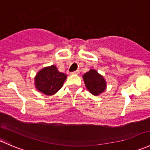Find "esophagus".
<instances>
[{"instance_id":"esophagus-1","label":"esophagus","mask_w":150,"mask_h":150,"mask_svg":"<svg viewBox=\"0 0 150 150\" xmlns=\"http://www.w3.org/2000/svg\"><path fill=\"white\" fill-rule=\"evenodd\" d=\"M71 75H78V74H79V70H76L75 71V72H71Z\"/></svg>"}]
</instances>
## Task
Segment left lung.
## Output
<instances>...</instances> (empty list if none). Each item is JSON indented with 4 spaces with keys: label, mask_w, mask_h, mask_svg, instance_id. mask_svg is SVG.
Returning a JSON list of instances; mask_svg holds the SVG:
<instances>
[{
    "label": "left lung",
    "mask_w": 150,
    "mask_h": 150,
    "mask_svg": "<svg viewBox=\"0 0 150 150\" xmlns=\"http://www.w3.org/2000/svg\"><path fill=\"white\" fill-rule=\"evenodd\" d=\"M86 88L94 96H98L105 91L107 83L102 75L95 69H90L83 76Z\"/></svg>",
    "instance_id": "8db88e82"
}]
</instances>
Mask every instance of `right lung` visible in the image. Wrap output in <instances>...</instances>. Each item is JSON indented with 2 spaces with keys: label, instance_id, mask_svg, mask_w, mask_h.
I'll return each mask as SVG.
<instances>
[{
  "label": "right lung",
  "instance_id": "obj_1",
  "mask_svg": "<svg viewBox=\"0 0 150 150\" xmlns=\"http://www.w3.org/2000/svg\"><path fill=\"white\" fill-rule=\"evenodd\" d=\"M66 79L65 74L59 72L55 65H51L43 68L38 72L35 78V85L38 91L50 96L62 87Z\"/></svg>",
  "mask_w": 150,
  "mask_h": 150
}]
</instances>
